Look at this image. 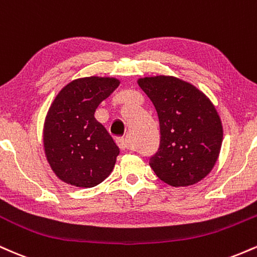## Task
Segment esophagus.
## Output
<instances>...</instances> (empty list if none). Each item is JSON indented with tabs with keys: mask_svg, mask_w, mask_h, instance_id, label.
Returning a JSON list of instances; mask_svg holds the SVG:
<instances>
[{
	"mask_svg": "<svg viewBox=\"0 0 257 257\" xmlns=\"http://www.w3.org/2000/svg\"><path fill=\"white\" fill-rule=\"evenodd\" d=\"M116 143L117 145H118V147L120 150H126L128 149V143H126V140L124 138H117L116 139Z\"/></svg>",
	"mask_w": 257,
	"mask_h": 257,
	"instance_id": "obj_1",
	"label": "esophagus"
}]
</instances>
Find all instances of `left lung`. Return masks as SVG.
I'll list each match as a JSON object with an SVG mask.
<instances>
[{
	"mask_svg": "<svg viewBox=\"0 0 257 257\" xmlns=\"http://www.w3.org/2000/svg\"><path fill=\"white\" fill-rule=\"evenodd\" d=\"M138 84L159 119L161 144L150 158L153 172L174 187L197 184L213 170L222 145V123L213 102L174 76L139 78Z\"/></svg>",
	"mask_w": 257,
	"mask_h": 257,
	"instance_id": "1",
	"label": "left lung"
}]
</instances>
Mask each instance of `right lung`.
<instances>
[{
	"instance_id": "add662e5",
	"label": "right lung",
	"mask_w": 257,
	"mask_h": 257,
	"mask_svg": "<svg viewBox=\"0 0 257 257\" xmlns=\"http://www.w3.org/2000/svg\"><path fill=\"white\" fill-rule=\"evenodd\" d=\"M119 83L114 77L77 78L53 100L44 119L43 147L61 181L89 188L111 174L119 149L94 113Z\"/></svg>"
}]
</instances>
